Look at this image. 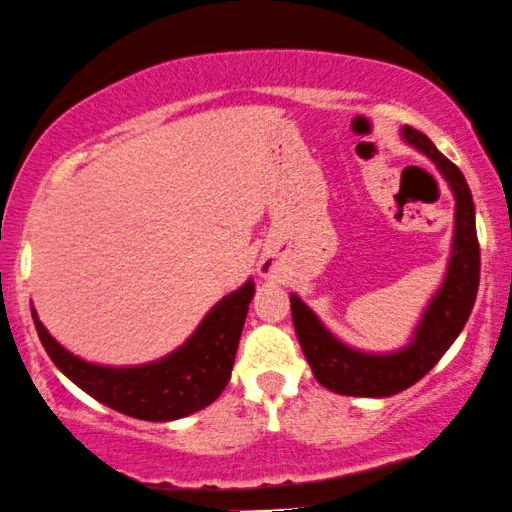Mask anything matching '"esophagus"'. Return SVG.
Instances as JSON below:
<instances>
[{"instance_id":"1","label":"esophagus","mask_w":512,"mask_h":512,"mask_svg":"<svg viewBox=\"0 0 512 512\" xmlns=\"http://www.w3.org/2000/svg\"><path fill=\"white\" fill-rule=\"evenodd\" d=\"M262 274H264V276H269V274H271V264H269V262H264V264H262Z\"/></svg>"}]
</instances>
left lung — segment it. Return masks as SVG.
<instances>
[{"mask_svg":"<svg viewBox=\"0 0 512 512\" xmlns=\"http://www.w3.org/2000/svg\"><path fill=\"white\" fill-rule=\"evenodd\" d=\"M401 137L425 153L442 177L449 181L456 198L454 250L449 257L442 288L432 297L420 319L413 340L392 354H368L342 345L333 338L312 309L297 295H290V312L300 347L312 366L314 378L331 392L347 397H392L416 385L444 352L454 345L472 312L480 286V243L475 229V203L461 170L437 146L413 127L401 129Z\"/></svg>","mask_w":512,"mask_h":512,"instance_id":"1","label":"left lung"}]
</instances>
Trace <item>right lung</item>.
I'll use <instances>...</instances> for the list:
<instances>
[{
	"mask_svg": "<svg viewBox=\"0 0 512 512\" xmlns=\"http://www.w3.org/2000/svg\"><path fill=\"white\" fill-rule=\"evenodd\" d=\"M252 295L255 283L248 281L219 300L179 349L153 364L132 368L89 364L58 345L35 312L32 319L51 361L80 390L125 416L160 423L205 409L222 394L231 378Z\"/></svg>",
	"mask_w": 512,
	"mask_h": 512,
	"instance_id": "right-lung-1",
	"label": "right lung"
}]
</instances>
